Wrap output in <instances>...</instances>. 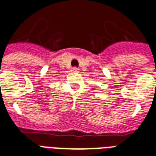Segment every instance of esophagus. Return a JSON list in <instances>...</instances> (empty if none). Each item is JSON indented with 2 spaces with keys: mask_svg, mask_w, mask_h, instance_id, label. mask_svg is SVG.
I'll return each instance as SVG.
<instances>
[{
  "mask_svg": "<svg viewBox=\"0 0 156 156\" xmlns=\"http://www.w3.org/2000/svg\"><path fill=\"white\" fill-rule=\"evenodd\" d=\"M72 70H73V71H74V72H77V71L78 70V69L77 67H74V68H73V69Z\"/></svg>",
  "mask_w": 156,
  "mask_h": 156,
  "instance_id": "1",
  "label": "esophagus"
}]
</instances>
